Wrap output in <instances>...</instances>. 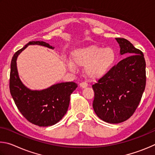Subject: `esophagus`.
Segmentation results:
<instances>
[{
	"label": "esophagus",
	"mask_w": 155,
	"mask_h": 155,
	"mask_svg": "<svg viewBox=\"0 0 155 155\" xmlns=\"http://www.w3.org/2000/svg\"><path fill=\"white\" fill-rule=\"evenodd\" d=\"M80 86L81 88H86L88 86V84L86 83V82H81L80 84Z\"/></svg>",
	"instance_id": "34e87169"
}]
</instances>
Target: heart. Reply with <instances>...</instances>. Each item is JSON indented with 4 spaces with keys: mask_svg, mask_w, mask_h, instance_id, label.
<instances>
[{
    "mask_svg": "<svg viewBox=\"0 0 155 155\" xmlns=\"http://www.w3.org/2000/svg\"><path fill=\"white\" fill-rule=\"evenodd\" d=\"M115 58L116 54L112 48H103L93 45L73 51L71 61H66L65 65L70 71L74 70L75 65L84 66V72L86 77L91 80H96L109 71Z\"/></svg>",
    "mask_w": 155,
    "mask_h": 155,
    "instance_id": "b5f03b06",
    "label": "heart"
}]
</instances>
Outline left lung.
Instances as JSON below:
<instances>
[{
  "label": "left lung",
  "mask_w": 155,
  "mask_h": 155,
  "mask_svg": "<svg viewBox=\"0 0 155 155\" xmlns=\"http://www.w3.org/2000/svg\"><path fill=\"white\" fill-rule=\"evenodd\" d=\"M120 54L129 56L114 65L92 87L93 107L97 116L117 124L134 114L146 87V62L143 52L124 38H116Z\"/></svg>",
  "instance_id": "8db88e82"
}]
</instances>
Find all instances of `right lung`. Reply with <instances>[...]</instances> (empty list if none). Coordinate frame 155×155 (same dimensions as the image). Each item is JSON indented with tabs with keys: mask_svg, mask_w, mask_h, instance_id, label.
Returning <instances> with one entry per match:
<instances>
[{
	"mask_svg": "<svg viewBox=\"0 0 155 155\" xmlns=\"http://www.w3.org/2000/svg\"><path fill=\"white\" fill-rule=\"evenodd\" d=\"M29 45L54 48L44 41H30L16 51L11 62L10 93L18 109L30 123L39 127L54 125L67 113L70 96L78 84L73 82H62L42 91H31L26 88L19 78L16 60L19 54Z\"/></svg>",
	"mask_w": 155,
	"mask_h": 155,
	"instance_id": "add662e5",
	"label": "right lung"
}]
</instances>
